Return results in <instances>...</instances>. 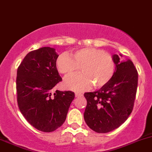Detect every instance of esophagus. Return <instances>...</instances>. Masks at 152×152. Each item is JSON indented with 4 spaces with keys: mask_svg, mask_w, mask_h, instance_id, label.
Returning a JSON list of instances; mask_svg holds the SVG:
<instances>
[{
    "mask_svg": "<svg viewBox=\"0 0 152 152\" xmlns=\"http://www.w3.org/2000/svg\"><path fill=\"white\" fill-rule=\"evenodd\" d=\"M83 96V94H81V93L80 92L75 93V97H80V96Z\"/></svg>",
    "mask_w": 152,
    "mask_h": 152,
    "instance_id": "1",
    "label": "esophagus"
}]
</instances>
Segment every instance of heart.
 I'll return each mask as SVG.
<instances>
[{"label": "heart", "mask_w": 152, "mask_h": 152, "mask_svg": "<svg viewBox=\"0 0 152 152\" xmlns=\"http://www.w3.org/2000/svg\"><path fill=\"white\" fill-rule=\"evenodd\" d=\"M71 56L61 53L56 62L58 71L65 76L76 74L81 67L82 74L65 80L64 85L66 88L82 91L93 85L99 88L107 86L115 75V61L105 50L88 47L72 52Z\"/></svg>", "instance_id": "b5f03b06"}]
</instances>
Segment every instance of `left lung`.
Returning a JSON list of instances; mask_svg holds the SVG:
<instances>
[{
	"label": "left lung",
	"mask_w": 152,
	"mask_h": 152,
	"mask_svg": "<svg viewBox=\"0 0 152 152\" xmlns=\"http://www.w3.org/2000/svg\"><path fill=\"white\" fill-rule=\"evenodd\" d=\"M116 64L113 77L107 86L95 92L85 93L87 106L84 120L90 128L105 133L119 128L133 111L138 86V72L130 60L120 61L113 56Z\"/></svg>",
	"instance_id": "8db88e82"
}]
</instances>
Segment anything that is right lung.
<instances>
[{
  "mask_svg": "<svg viewBox=\"0 0 152 152\" xmlns=\"http://www.w3.org/2000/svg\"><path fill=\"white\" fill-rule=\"evenodd\" d=\"M58 55L56 50L43 47L32 50L17 69L18 107L32 126L43 132H53L66 120L69 106L75 99L72 91L53 88L62 80L56 69Z\"/></svg>",
  "mask_w": 152,
  "mask_h": 152,
  "instance_id": "obj_1",
  "label": "right lung"
}]
</instances>
